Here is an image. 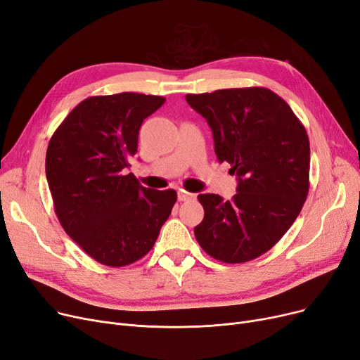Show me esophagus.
I'll return each mask as SVG.
<instances>
[{
    "instance_id": "34e87169",
    "label": "esophagus",
    "mask_w": 360,
    "mask_h": 360,
    "mask_svg": "<svg viewBox=\"0 0 360 360\" xmlns=\"http://www.w3.org/2000/svg\"><path fill=\"white\" fill-rule=\"evenodd\" d=\"M192 198H193V195H191V193H186L184 191H179V192H177V199H179L180 202L191 200Z\"/></svg>"
}]
</instances>
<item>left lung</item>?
<instances>
[{"instance_id": "obj_1", "label": "left lung", "mask_w": 360, "mask_h": 360, "mask_svg": "<svg viewBox=\"0 0 360 360\" xmlns=\"http://www.w3.org/2000/svg\"><path fill=\"white\" fill-rule=\"evenodd\" d=\"M207 120L219 162L237 176L231 200L205 193L195 227L200 248L217 261L242 264L268 252L292 227L309 192L311 148L287 102L266 88L187 94Z\"/></svg>"}]
</instances>
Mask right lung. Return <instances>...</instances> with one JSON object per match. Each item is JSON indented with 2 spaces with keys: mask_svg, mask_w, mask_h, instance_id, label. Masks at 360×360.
<instances>
[{
  "mask_svg": "<svg viewBox=\"0 0 360 360\" xmlns=\"http://www.w3.org/2000/svg\"><path fill=\"white\" fill-rule=\"evenodd\" d=\"M164 102L133 92L89 96L48 143L45 171L60 224L102 265L143 258L177 200L176 191L146 189L127 174L143 120Z\"/></svg>",
  "mask_w": 360,
  "mask_h": 360,
  "instance_id": "add662e5",
  "label": "right lung"
}]
</instances>
